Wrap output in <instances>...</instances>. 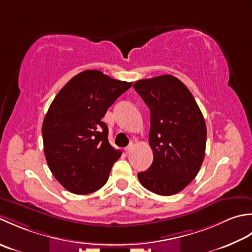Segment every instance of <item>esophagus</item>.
Listing matches in <instances>:
<instances>
[{"label": "esophagus", "instance_id": "34e87169", "mask_svg": "<svg viewBox=\"0 0 252 252\" xmlns=\"http://www.w3.org/2000/svg\"><path fill=\"white\" fill-rule=\"evenodd\" d=\"M132 149H133V145H132V143H130V145H128V146L125 148V151H126L127 155H129V153L132 151Z\"/></svg>", "mask_w": 252, "mask_h": 252}]
</instances>
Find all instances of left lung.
<instances>
[{
    "label": "left lung",
    "mask_w": 252,
    "mask_h": 252,
    "mask_svg": "<svg viewBox=\"0 0 252 252\" xmlns=\"http://www.w3.org/2000/svg\"><path fill=\"white\" fill-rule=\"evenodd\" d=\"M133 89L150 109L153 162L138 179L148 190L172 196L188 186L202 165L207 142L203 115L191 92L172 75L138 80Z\"/></svg>",
    "instance_id": "left-lung-1"
}]
</instances>
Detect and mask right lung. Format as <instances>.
<instances>
[{"mask_svg": "<svg viewBox=\"0 0 252 252\" xmlns=\"http://www.w3.org/2000/svg\"><path fill=\"white\" fill-rule=\"evenodd\" d=\"M131 85L87 69L54 97L42 124L44 156L56 181L68 191L88 194L107 182L122 151L110 145L102 119Z\"/></svg>", "mask_w": 252, "mask_h": 252, "instance_id": "obj_1", "label": "right lung"}]
</instances>
